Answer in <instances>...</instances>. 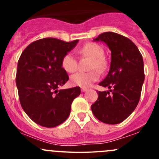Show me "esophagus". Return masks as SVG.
Returning <instances> with one entry per match:
<instances>
[{
	"instance_id": "obj_1",
	"label": "esophagus",
	"mask_w": 159,
	"mask_h": 159,
	"mask_svg": "<svg viewBox=\"0 0 159 159\" xmlns=\"http://www.w3.org/2000/svg\"><path fill=\"white\" fill-rule=\"evenodd\" d=\"M81 92H84V91H87V89H85V88H81Z\"/></svg>"
}]
</instances>
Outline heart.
<instances>
[{
    "instance_id": "1",
    "label": "heart",
    "mask_w": 159,
    "mask_h": 159,
    "mask_svg": "<svg viewBox=\"0 0 159 159\" xmlns=\"http://www.w3.org/2000/svg\"><path fill=\"white\" fill-rule=\"evenodd\" d=\"M82 55L89 56L92 58L91 63V69L102 70L105 68V62L103 60V49L95 44H87L78 50ZM61 66L67 72L72 73L78 68L77 59L72 52H68L63 56L61 59ZM99 75L96 70L89 72H77L70 77V84L74 86H79L81 88H89L94 82L98 81Z\"/></svg>"
}]
</instances>
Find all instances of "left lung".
Wrapping results in <instances>:
<instances>
[{
	"label": "left lung",
	"mask_w": 159,
	"mask_h": 159,
	"mask_svg": "<svg viewBox=\"0 0 159 159\" xmlns=\"http://www.w3.org/2000/svg\"><path fill=\"white\" fill-rule=\"evenodd\" d=\"M93 41H102L108 46L111 65L106 78L99 83L110 90L98 91L91 111L102 122L118 124L125 120L139 104L145 81L142 56L131 40L114 32L101 34Z\"/></svg>",
	"instance_id": "8db88e82"
}]
</instances>
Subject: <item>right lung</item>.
<instances>
[{
    "label": "right lung",
    "mask_w": 159,
    "mask_h": 159,
    "mask_svg": "<svg viewBox=\"0 0 159 159\" xmlns=\"http://www.w3.org/2000/svg\"><path fill=\"white\" fill-rule=\"evenodd\" d=\"M78 42L43 38L29 44L19 58L16 84L20 103L38 125L54 128L62 124L69 116L73 100L81 94L79 87L57 89L69 79L61 66L62 57Z\"/></svg>",
    "instance_id": "add662e5"
}]
</instances>
